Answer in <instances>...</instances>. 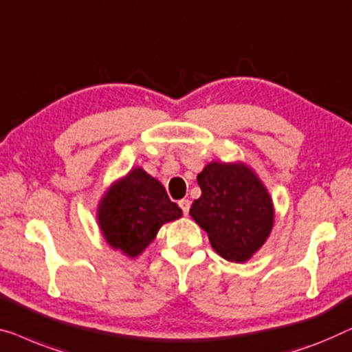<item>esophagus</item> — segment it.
<instances>
[{
  "label": "esophagus",
  "mask_w": 352,
  "mask_h": 352,
  "mask_svg": "<svg viewBox=\"0 0 352 352\" xmlns=\"http://www.w3.org/2000/svg\"><path fill=\"white\" fill-rule=\"evenodd\" d=\"M179 208L182 210V212H184V216H187L188 210H190V201H188L187 198H182V200H179Z\"/></svg>",
  "instance_id": "1"
}]
</instances>
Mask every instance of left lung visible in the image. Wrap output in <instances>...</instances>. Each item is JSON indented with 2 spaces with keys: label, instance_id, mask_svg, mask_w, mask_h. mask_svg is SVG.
<instances>
[{
  "label": "left lung",
  "instance_id": "obj_1",
  "mask_svg": "<svg viewBox=\"0 0 352 352\" xmlns=\"http://www.w3.org/2000/svg\"><path fill=\"white\" fill-rule=\"evenodd\" d=\"M201 197L190 216L208 233L212 248L230 262H244L273 227L272 198L244 165L212 162L197 176Z\"/></svg>",
  "mask_w": 352,
  "mask_h": 352
}]
</instances>
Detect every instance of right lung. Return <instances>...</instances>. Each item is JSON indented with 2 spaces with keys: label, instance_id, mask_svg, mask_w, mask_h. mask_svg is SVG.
I'll list each match as a JSON object with an SVG mask.
<instances>
[{
  "label": "right lung",
  "instance_id": "right-lung-1",
  "mask_svg": "<svg viewBox=\"0 0 352 352\" xmlns=\"http://www.w3.org/2000/svg\"><path fill=\"white\" fill-rule=\"evenodd\" d=\"M181 214V208L170 200L164 186L141 168H135L106 193L98 221L106 241L135 257L165 222L175 221Z\"/></svg>",
  "mask_w": 352,
  "mask_h": 352
}]
</instances>
